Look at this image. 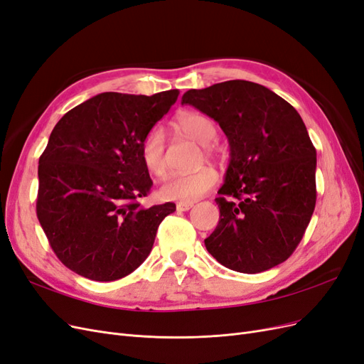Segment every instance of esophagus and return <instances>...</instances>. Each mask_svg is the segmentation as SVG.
Here are the masks:
<instances>
[{
	"label": "esophagus",
	"mask_w": 364,
	"mask_h": 364,
	"mask_svg": "<svg viewBox=\"0 0 364 364\" xmlns=\"http://www.w3.org/2000/svg\"><path fill=\"white\" fill-rule=\"evenodd\" d=\"M194 206V203H178L176 205V209H178V211H190V209Z\"/></svg>",
	"instance_id": "obj_1"
}]
</instances>
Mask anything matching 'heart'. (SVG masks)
<instances>
[{"instance_id":"b5f03b06","label":"heart","mask_w":364,"mask_h":364,"mask_svg":"<svg viewBox=\"0 0 364 364\" xmlns=\"http://www.w3.org/2000/svg\"><path fill=\"white\" fill-rule=\"evenodd\" d=\"M178 129L185 135L193 138L200 146H209L217 138V126L211 118L196 112H185L178 121ZM141 158L153 174L161 176L167 168L165 161V141L159 129L151 130L142 141ZM217 183V173L211 168H200L186 174H171L165 179L159 188L164 200H173L179 203H191L200 199Z\"/></svg>"}]
</instances>
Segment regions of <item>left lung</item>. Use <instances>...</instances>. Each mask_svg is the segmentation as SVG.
Instances as JSON below:
<instances>
[{
	"label": "left lung",
	"instance_id": "obj_1",
	"mask_svg": "<svg viewBox=\"0 0 364 364\" xmlns=\"http://www.w3.org/2000/svg\"><path fill=\"white\" fill-rule=\"evenodd\" d=\"M181 103L217 121L229 142L215 199L220 220L205 240L208 252L240 273L278 266L299 245L316 206V149L301 115L269 87L247 80L190 90Z\"/></svg>",
	"mask_w": 364,
	"mask_h": 364
}]
</instances>
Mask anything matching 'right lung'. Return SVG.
<instances>
[{
    "mask_svg": "<svg viewBox=\"0 0 364 364\" xmlns=\"http://www.w3.org/2000/svg\"><path fill=\"white\" fill-rule=\"evenodd\" d=\"M179 90L147 95L103 92L54 126L39 158L36 211L58 258L80 277L109 282L146 261L167 202L142 208L153 182L141 146Z\"/></svg>",
    "mask_w": 364,
    "mask_h": 364,
    "instance_id": "add662e5",
    "label": "right lung"
}]
</instances>
